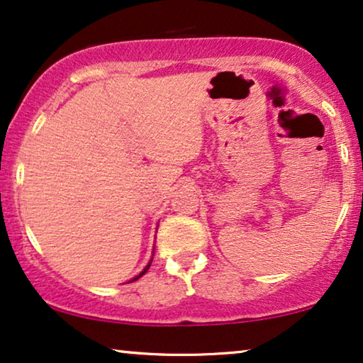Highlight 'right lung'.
I'll list each match as a JSON object with an SVG mask.
<instances>
[{"label":"right lung","instance_id":"obj_1","mask_svg":"<svg viewBox=\"0 0 363 363\" xmlns=\"http://www.w3.org/2000/svg\"><path fill=\"white\" fill-rule=\"evenodd\" d=\"M152 261H153V257H152V259H150V261H148V264H147L145 267H143V271L140 272V274H138V276H135V277H133V279H132V281H137V279H138V277H142L143 274H145V272L148 271V267H150V264H152ZM132 281H128V282H132Z\"/></svg>","mask_w":363,"mask_h":363}]
</instances>
